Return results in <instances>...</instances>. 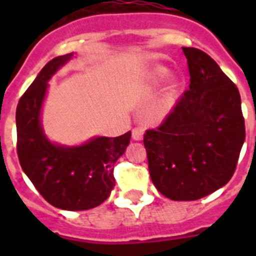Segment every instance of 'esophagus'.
Instances as JSON below:
<instances>
[{"label":"esophagus","mask_w":256,"mask_h":256,"mask_svg":"<svg viewBox=\"0 0 256 256\" xmlns=\"http://www.w3.org/2000/svg\"><path fill=\"white\" fill-rule=\"evenodd\" d=\"M132 136L134 140H140L142 138H144V128H140V126L134 128L132 132Z\"/></svg>","instance_id":"esophagus-1"}]
</instances>
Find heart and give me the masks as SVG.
Listing matches in <instances>:
<instances>
[{"instance_id": "obj_1", "label": "heart", "mask_w": 256, "mask_h": 256, "mask_svg": "<svg viewBox=\"0 0 256 256\" xmlns=\"http://www.w3.org/2000/svg\"><path fill=\"white\" fill-rule=\"evenodd\" d=\"M166 77H168V70L164 69V68H158V69L154 72V81L156 82L164 81ZM168 100H166V102H164V108H168Z\"/></svg>"}]
</instances>
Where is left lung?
Masks as SVG:
<instances>
[{
    "label": "left lung",
    "instance_id": "8db88e82",
    "mask_svg": "<svg viewBox=\"0 0 256 256\" xmlns=\"http://www.w3.org/2000/svg\"><path fill=\"white\" fill-rule=\"evenodd\" d=\"M190 88L144 144L156 190L172 200H196L224 186L246 138L240 94L204 52L182 48Z\"/></svg>",
    "mask_w": 256,
    "mask_h": 256
}]
</instances>
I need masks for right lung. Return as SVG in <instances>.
<instances>
[{
  "label": "right lung",
  "instance_id": "1",
  "mask_svg": "<svg viewBox=\"0 0 256 256\" xmlns=\"http://www.w3.org/2000/svg\"><path fill=\"white\" fill-rule=\"evenodd\" d=\"M73 53L46 64L17 104V154L22 170L52 206L88 210L108 198L116 186L114 164L130 144L132 132L116 138L96 136L66 148L52 144L41 126V108L48 82Z\"/></svg>",
  "mask_w": 256,
  "mask_h": 256
}]
</instances>
